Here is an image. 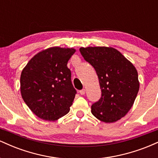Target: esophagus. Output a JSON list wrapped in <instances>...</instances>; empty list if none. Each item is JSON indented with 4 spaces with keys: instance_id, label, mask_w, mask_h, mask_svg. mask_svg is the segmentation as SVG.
Returning a JSON list of instances; mask_svg holds the SVG:
<instances>
[{
    "instance_id": "obj_1",
    "label": "esophagus",
    "mask_w": 158,
    "mask_h": 158,
    "mask_svg": "<svg viewBox=\"0 0 158 158\" xmlns=\"http://www.w3.org/2000/svg\"><path fill=\"white\" fill-rule=\"evenodd\" d=\"M79 94H80L81 95H84V94H85V89H82V90H79Z\"/></svg>"
}]
</instances>
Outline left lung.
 <instances>
[{"label": "left lung", "instance_id": "1", "mask_svg": "<svg viewBox=\"0 0 158 158\" xmlns=\"http://www.w3.org/2000/svg\"><path fill=\"white\" fill-rule=\"evenodd\" d=\"M95 69L102 97L91 106V113L100 121L110 123L125 117L134 105L139 91L137 69L120 52L110 47L79 49Z\"/></svg>", "mask_w": 158, "mask_h": 158}]
</instances>
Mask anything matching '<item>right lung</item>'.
I'll list each match as a JSON object with an SVG mask.
<instances>
[{
    "mask_svg": "<svg viewBox=\"0 0 158 158\" xmlns=\"http://www.w3.org/2000/svg\"><path fill=\"white\" fill-rule=\"evenodd\" d=\"M76 49L52 47L38 52L21 74L23 101L39 118L56 121L70 111L77 94L68 60Z\"/></svg>",
    "mask_w": 158,
    "mask_h": 158,
    "instance_id": "right-lung-1",
    "label": "right lung"
}]
</instances>
